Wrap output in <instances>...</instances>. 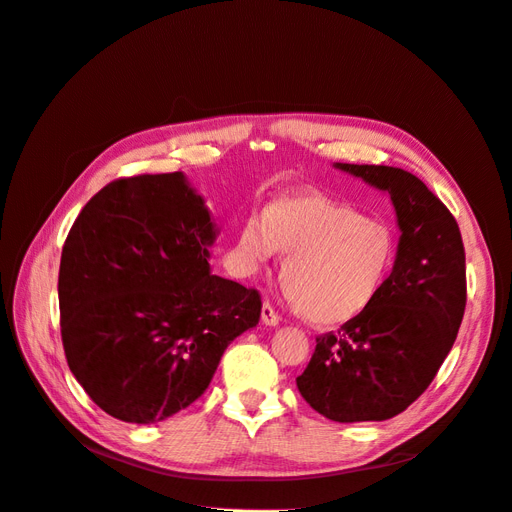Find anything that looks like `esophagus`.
Here are the masks:
<instances>
[{
  "label": "esophagus",
  "instance_id": "esophagus-1",
  "mask_svg": "<svg viewBox=\"0 0 512 512\" xmlns=\"http://www.w3.org/2000/svg\"><path fill=\"white\" fill-rule=\"evenodd\" d=\"M260 320H262V324H267V327H275V324H280V316H277V312H275L273 305L269 301L262 303Z\"/></svg>",
  "mask_w": 512,
  "mask_h": 512
}]
</instances>
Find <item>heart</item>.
<instances>
[{
    "label": "heart",
    "mask_w": 512,
    "mask_h": 512,
    "mask_svg": "<svg viewBox=\"0 0 512 512\" xmlns=\"http://www.w3.org/2000/svg\"><path fill=\"white\" fill-rule=\"evenodd\" d=\"M237 250L247 269L286 256L282 282L299 312L322 327L363 316L395 265L393 232L352 207L318 194L282 198L241 226Z\"/></svg>",
    "instance_id": "obj_1"
}]
</instances>
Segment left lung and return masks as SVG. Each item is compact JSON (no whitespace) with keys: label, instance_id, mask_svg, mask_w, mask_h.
Listing matches in <instances>:
<instances>
[{"label":"left lung","instance_id":"8db88e82","mask_svg":"<svg viewBox=\"0 0 512 512\" xmlns=\"http://www.w3.org/2000/svg\"><path fill=\"white\" fill-rule=\"evenodd\" d=\"M389 192L401 230L380 297L337 333L316 337L299 393L337 423L386 421L425 393L451 352L466 309V252L453 213L416 175L335 164Z\"/></svg>","mask_w":512,"mask_h":512}]
</instances>
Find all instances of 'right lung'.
<instances>
[{
    "label": "right lung",
    "instance_id": "right-lung-1",
    "mask_svg": "<svg viewBox=\"0 0 512 512\" xmlns=\"http://www.w3.org/2000/svg\"><path fill=\"white\" fill-rule=\"evenodd\" d=\"M215 224L183 173L115 179L61 250L68 367L106 414L158 423L207 391L232 339L260 320V294L213 275Z\"/></svg>",
    "mask_w": 512,
    "mask_h": 512
}]
</instances>
